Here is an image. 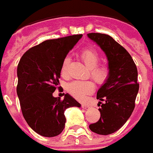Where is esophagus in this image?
I'll use <instances>...</instances> for the list:
<instances>
[{
    "label": "esophagus",
    "instance_id": "34e87169",
    "mask_svg": "<svg viewBox=\"0 0 153 153\" xmlns=\"http://www.w3.org/2000/svg\"><path fill=\"white\" fill-rule=\"evenodd\" d=\"M82 107L83 108V109H88L91 108V106L87 105H82Z\"/></svg>",
    "mask_w": 153,
    "mask_h": 153
}]
</instances>
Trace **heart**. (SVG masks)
Masks as SVG:
<instances>
[{
  "instance_id": "heart-1",
  "label": "heart",
  "mask_w": 153,
  "mask_h": 153,
  "mask_svg": "<svg viewBox=\"0 0 153 153\" xmlns=\"http://www.w3.org/2000/svg\"><path fill=\"white\" fill-rule=\"evenodd\" d=\"M81 57L85 66L89 68L90 75L91 78L99 84L105 82L108 77L109 71L105 67H100V57L96 51L91 48H86L82 51ZM70 63L69 57H66L62 62L61 67V74L62 76L67 74L68 65ZM95 90L93 82L90 81H75L68 85V91L76 99H85L87 95L91 94Z\"/></svg>"
}]
</instances>
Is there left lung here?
Listing matches in <instances>:
<instances>
[{
	"label": "left lung",
	"instance_id": "left-lung-1",
	"mask_svg": "<svg viewBox=\"0 0 153 153\" xmlns=\"http://www.w3.org/2000/svg\"><path fill=\"white\" fill-rule=\"evenodd\" d=\"M87 36L105 53L109 69L108 77L96 96L99 104L104 101L99 109L100 118L89 128L96 134L108 135L119 130L134 111L139 89L137 67L128 51L112 37L99 33Z\"/></svg>",
	"mask_w": 153,
	"mask_h": 153
}]
</instances>
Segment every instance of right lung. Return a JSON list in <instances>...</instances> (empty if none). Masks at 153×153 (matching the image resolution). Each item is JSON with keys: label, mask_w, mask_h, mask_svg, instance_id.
<instances>
[{"label": "right lung", "mask_w": 153, "mask_h": 153, "mask_svg": "<svg viewBox=\"0 0 153 153\" xmlns=\"http://www.w3.org/2000/svg\"><path fill=\"white\" fill-rule=\"evenodd\" d=\"M76 34L49 39L31 48L17 67V96L29 126L44 137H55L64 129L68 108L81 104L66 94L63 100L53 96L58 85L64 58L81 39Z\"/></svg>", "instance_id": "right-lung-1"}]
</instances>
